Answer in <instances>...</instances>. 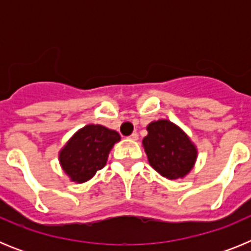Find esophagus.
I'll return each mask as SVG.
<instances>
[{
	"label": "esophagus",
	"instance_id": "esophagus-1",
	"mask_svg": "<svg viewBox=\"0 0 251 251\" xmlns=\"http://www.w3.org/2000/svg\"><path fill=\"white\" fill-rule=\"evenodd\" d=\"M129 139H132V141H137V139H138V134H137V133H133V134H130L129 136Z\"/></svg>",
	"mask_w": 251,
	"mask_h": 251
}]
</instances>
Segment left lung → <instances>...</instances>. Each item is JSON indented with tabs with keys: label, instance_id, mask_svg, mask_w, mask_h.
<instances>
[{
	"label": "left lung",
	"instance_id": "1",
	"mask_svg": "<svg viewBox=\"0 0 251 251\" xmlns=\"http://www.w3.org/2000/svg\"><path fill=\"white\" fill-rule=\"evenodd\" d=\"M142 145L151 167L167 179L185 178L195 167L197 147L177 124L158 119L147 126Z\"/></svg>",
	"mask_w": 251,
	"mask_h": 251
}]
</instances>
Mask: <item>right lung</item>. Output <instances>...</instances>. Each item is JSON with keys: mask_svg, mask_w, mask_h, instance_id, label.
I'll list each match as a JSON object with an SVG mask.
<instances>
[{"mask_svg": "<svg viewBox=\"0 0 251 251\" xmlns=\"http://www.w3.org/2000/svg\"><path fill=\"white\" fill-rule=\"evenodd\" d=\"M119 141L118 132L100 124H88L60 150V166L72 182H86L106 165L109 152Z\"/></svg>", "mask_w": 251, "mask_h": 251, "instance_id": "right-lung-1", "label": "right lung"}]
</instances>
